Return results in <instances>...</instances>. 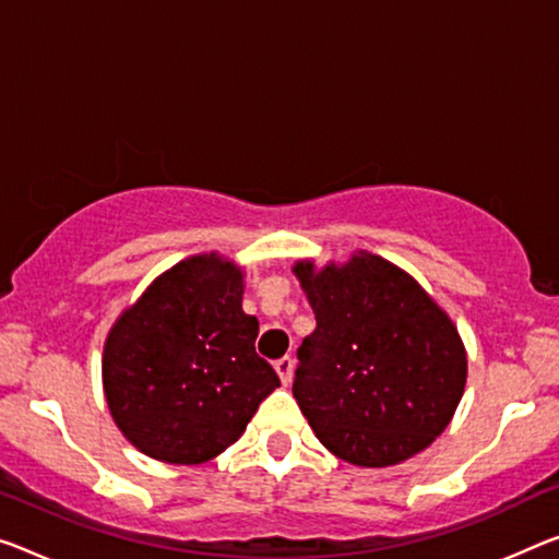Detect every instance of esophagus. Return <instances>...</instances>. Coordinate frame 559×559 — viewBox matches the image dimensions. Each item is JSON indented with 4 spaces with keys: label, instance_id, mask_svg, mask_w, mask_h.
Wrapping results in <instances>:
<instances>
[{
    "label": "esophagus",
    "instance_id": "34e87169",
    "mask_svg": "<svg viewBox=\"0 0 559 559\" xmlns=\"http://www.w3.org/2000/svg\"><path fill=\"white\" fill-rule=\"evenodd\" d=\"M292 367H295V359L289 355L287 357H280L277 362H274V369H277L282 384H289L292 382Z\"/></svg>",
    "mask_w": 559,
    "mask_h": 559
}]
</instances>
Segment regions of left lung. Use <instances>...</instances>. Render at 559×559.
Masks as SVG:
<instances>
[{
  "mask_svg": "<svg viewBox=\"0 0 559 559\" xmlns=\"http://www.w3.org/2000/svg\"><path fill=\"white\" fill-rule=\"evenodd\" d=\"M314 332L292 394L320 442L359 467L423 452L462 400L467 357L450 317L409 274L374 254L345 267L299 262Z\"/></svg>",
  "mask_w": 559,
  "mask_h": 559,
  "instance_id": "8db88e82",
  "label": "left lung"
}]
</instances>
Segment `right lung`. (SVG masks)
<instances>
[{
  "instance_id": "1",
  "label": "right lung",
  "mask_w": 559,
  "mask_h": 559,
  "mask_svg": "<svg viewBox=\"0 0 559 559\" xmlns=\"http://www.w3.org/2000/svg\"><path fill=\"white\" fill-rule=\"evenodd\" d=\"M242 272L192 257L111 328L102 372L117 427L154 460L200 465L239 440L280 377L254 349Z\"/></svg>"
}]
</instances>
